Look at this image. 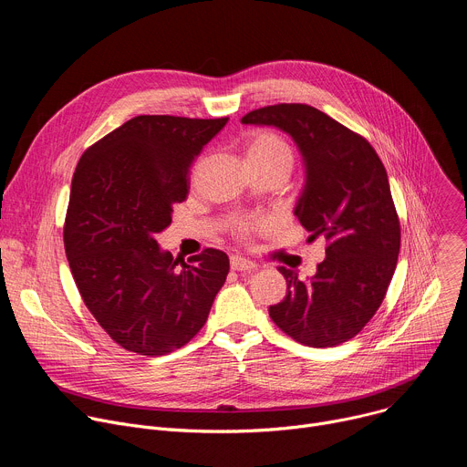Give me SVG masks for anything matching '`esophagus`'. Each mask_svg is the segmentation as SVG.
<instances>
[{
  "mask_svg": "<svg viewBox=\"0 0 467 467\" xmlns=\"http://www.w3.org/2000/svg\"><path fill=\"white\" fill-rule=\"evenodd\" d=\"M254 268H256V265L251 260H247L244 256H231V270H234V272H251Z\"/></svg>",
  "mask_w": 467,
  "mask_h": 467,
  "instance_id": "esophagus-1",
  "label": "esophagus"
}]
</instances>
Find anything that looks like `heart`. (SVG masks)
<instances>
[{
    "label": "heart",
    "mask_w": 467,
    "mask_h": 467,
    "mask_svg": "<svg viewBox=\"0 0 467 467\" xmlns=\"http://www.w3.org/2000/svg\"><path fill=\"white\" fill-rule=\"evenodd\" d=\"M245 157L247 162L283 164L286 168H292L294 162V153L288 142L272 130L253 132L245 142ZM265 227H268V222L262 218H236L231 222L229 231L236 240L247 242L254 233H260Z\"/></svg>",
    "instance_id": "b5f03b06"
}]
</instances>
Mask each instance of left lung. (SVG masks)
Returning a JSON list of instances; mask_svg holds the SVG:
<instances>
[{
    "mask_svg": "<svg viewBox=\"0 0 467 467\" xmlns=\"http://www.w3.org/2000/svg\"><path fill=\"white\" fill-rule=\"evenodd\" d=\"M242 123L275 125L296 140L306 164L296 216L308 240L325 238L327 256L310 281L279 265L288 288L270 317L303 346H340L379 310L401 249L386 168L362 135L306 103L262 107Z\"/></svg>",
    "mask_w": 467,
    "mask_h": 467,
    "instance_id": "obj_1",
    "label": "left lung"
}]
</instances>
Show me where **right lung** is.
I'll use <instances>...</instances> for the list:
<instances>
[{
    "mask_svg": "<svg viewBox=\"0 0 467 467\" xmlns=\"http://www.w3.org/2000/svg\"><path fill=\"white\" fill-rule=\"evenodd\" d=\"M229 118L142 114L81 157L64 220V249L78 290L125 351L161 357L205 325L229 274V256L207 247L182 262L155 234L186 202L193 159Z\"/></svg>",
    "mask_w": 467,
    "mask_h": 467,
    "instance_id": "obj_1",
    "label": "right lung"
}]
</instances>
